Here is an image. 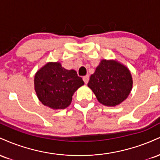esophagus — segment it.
Instances as JSON below:
<instances>
[{
    "label": "esophagus",
    "mask_w": 160,
    "mask_h": 160,
    "mask_svg": "<svg viewBox=\"0 0 160 160\" xmlns=\"http://www.w3.org/2000/svg\"><path fill=\"white\" fill-rule=\"evenodd\" d=\"M82 80H83V81H84V82H85L86 84H87L88 82H89V75H86V76L83 77V78H82Z\"/></svg>",
    "instance_id": "esophagus-1"
}]
</instances>
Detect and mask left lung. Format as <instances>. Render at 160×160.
I'll use <instances>...</instances> for the list:
<instances>
[{"mask_svg": "<svg viewBox=\"0 0 160 160\" xmlns=\"http://www.w3.org/2000/svg\"><path fill=\"white\" fill-rule=\"evenodd\" d=\"M132 84L131 73L126 66L115 60L102 59L87 85L101 104L114 107L127 98Z\"/></svg>", "mask_w": 160, "mask_h": 160, "instance_id": "obj_1", "label": "left lung"}]
</instances>
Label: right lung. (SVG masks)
Wrapping results in <instances>:
<instances>
[{"label": "right lung", "instance_id": "obj_1", "mask_svg": "<svg viewBox=\"0 0 160 160\" xmlns=\"http://www.w3.org/2000/svg\"><path fill=\"white\" fill-rule=\"evenodd\" d=\"M34 89L43 105L54 110L71 104L74 92L84 84L74 70H67L59 62H48L37 71Z\"/></svg>", "mask_w": 160, "mask_h": 160}]
</instances>
